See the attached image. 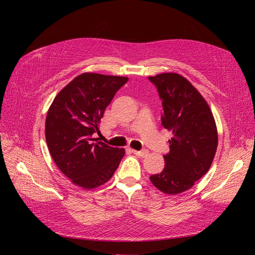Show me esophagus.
<instances>
[{"mask_svg": "<svg viewBox=\"0 0 255 255\" xmlns=\"http://www.w3.org/2000/svg\"><path fill=\"white\" fill-rule=\"evenodd\" d=\"M132 152L135 154V155L139 156V157H145L146 155H148L149 152L146 150H142V151H137V150H132Z\"/></svg>", "mask_w": 255, "mask_h": 255, "instance_id": "1", "label": "esophagus"}]
</instances>
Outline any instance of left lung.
Wrapping results in <instances>:
<instances>
[{"instance_id": "obj_1", "label": "left lung", "mask_w": 255, "mask_h": 255, "mask_svg": "<svg viewBox=\"0 0 255 255\" xmlns=\"http://www.w3.org/2000/svg\"><path fill=\"white\" fill-rule=\"evenodd\" d=\"M161 100V123L171 132L165 167L150 181L167 195L194 186L208 171L218 145V132L206 100L186 78L174 72L149 76Z\"/></svg>"}]
</instances>
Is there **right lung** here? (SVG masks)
I'll return each instance as SVG.
<instances>
[{
	"instance_id": "obj_1",
	"label": "right lung",
	"mask_w": 255,
	"mask_h": 255,
	"mask_svg": "<svg viewBox=\"0 0 255 255\" xmlns=\"http://www.w3.org/2000/svg\"><path fill=\"white\" fill-rule=\"evenodd\" d=\"M126 76L85 72L61 89L45 118V140L59 170L71 183L94 189L112 179L126 150L97 141L105 109Z\"/></svg>"
}]
</instances>
